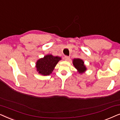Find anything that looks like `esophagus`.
I'll list each match as a JSON object with an SVG mask.
<instances>
[{
  "label": "esophagus",
  "mask_w": 120,
  "mask_h": 120,
  "mask_svg": "<svg viewBox=\"0 0 120 120\" xmlns=\"http://www.w3.org/2000/svg\"><path fill=\"white\" fill-rule=\"evenodd\" d=\"M64 60L67 61H68V60H70V57L68 56H65L64 57Z\"/></svg>",
  "instance_id": "1"
}]
</instances>
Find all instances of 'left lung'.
<instances>
[{
    "mask_svg": "<svg viewBox=\"0 0 120 120\" xmlns=\"http://www.w3.org/2000/svg\"><path fill=\"white\" fill-rule=\"evenodd\" d=\"M74 66L78 72L80 74H82L86 70V67L84 64L83 60L80 58H75L73 60Z\"/></svg>",
    "mask_w": 120,
    "mask_h": 120,
    "instance_id": "obj_1",
    "label": "left lung"
}]
</instances>
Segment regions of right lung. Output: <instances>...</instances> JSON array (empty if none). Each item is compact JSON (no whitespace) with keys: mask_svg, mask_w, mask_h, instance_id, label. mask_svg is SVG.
I'll use <instances>...</instances> for the list:
<instances>
[{"mask_svg":"<svg viewBox=\"0 0 120 120\" xmlns=\"http://www.w3.org/2000/svg\"><path fill=\"white\" fill-rule=\"evenodd\" d=\"M60 60H61L60 57L53 56L52 55H46L37 60L35 66L37 71L44 76L50 75Z\"/></svg>","mask_w":120,"mask_h":120,"instance_id":"obj_1","label":"right lung"}]
</instances>
